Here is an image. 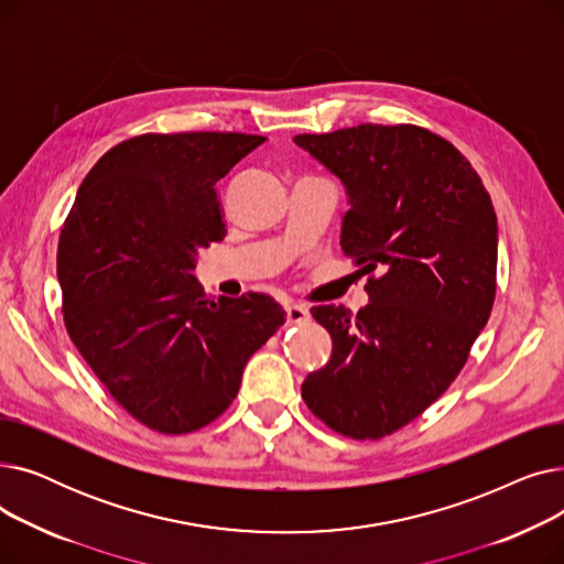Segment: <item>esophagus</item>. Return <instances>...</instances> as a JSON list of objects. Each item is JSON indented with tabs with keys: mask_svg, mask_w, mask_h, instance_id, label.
<instances>
[{
	"mask_svg": "<svg viewBox=\"0 0 564 564\" xmlns=\"http://www.w3.org/2000/svg\"><path fill=\"white\" fill-rule=\"evenodd\" d=\"M285 319H288V324H304L311 319V313L302 304H290V306H285Z\"/></svg>",
	"mask_w": 564,
	"mask_h": 564,
	"instance_id": "1",
	"label": "esophagus"
}]
</instances>
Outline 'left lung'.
<instances>
[{"mask_svg": "<svg viewBox=\"0 0 564 564\" xmlns=\"http://www.w3.org/2000/svg\"><path fill=\"white\" fill-rule=\"evenodd\" d=\"M294 143L345 185L340 247L361 272H377L357 315L311 308L334 349L302 398L338 434L381 438L443 395L489 319L494 205L457 148L419 126L364 123Z\"/></svg>", "mask_w": 564, "mask_h": 564, "instance_id": "8db88e82", "label": "left lung"}]
</instances>
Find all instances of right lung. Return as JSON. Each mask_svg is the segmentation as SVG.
<instances>
[{
	"label": "right lung",
	"instance_id": "obj_1",
	"mask_svg": "<svg viewBox=\"0 0 564 564\" xmlns=\"http://www.w3.org/2000/svg\"><path fill=\"white\" fill-rule=\"evenodd\" d=\"M264 141L242 132L141 134L88 171L58 237L66 329L132 419L187 434L235 400L285 311L270 294L205 297L200 249L224 240L217 183Z\"/></svg>",
	"mask_w": 564,
	"mask_h": 564
}]
</instances>
